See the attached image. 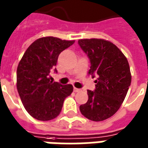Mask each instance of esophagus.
<instances>
[{"label":"esophagus","instance_id":"1","mask_svg":"<svg viewBox=\"0 0 148 148\" xmlns=\"http://www.w3.org/2000/svg\"><path fill=\"white\" fill-rule=\"evenodd\" d=\"M80 89H77V88H75V87H74V92H79V91H80Z\"/></svg>","mask_w":148,"mask_h":148}]
</instances>
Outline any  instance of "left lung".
Wrapping results in <instances>:
<instances>
[{
  "instance_id": "obj_1",
  "label": "left lung",
  "mask_w": 148,
  "mask_h": 148,
  "mask_svg": "<svg viewBox=\"0 0 148 148\" xmlns=\"http://www.w3.org/2000/svg\"><path fill=\"white\" fill-rule=\"evenodd\" d=\"M91 62L88 74L97 75L94 91L87 90L88 101L81 113L93 121H102L117 112L127 95L132 75L127 58L112 42L103 39L78 40Z\"/></svg>"
}]
</instances>
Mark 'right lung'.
I'll use <instances>...</instances> for the list:
<instances>
[{
	"label": "right lung",
	"instance_id": "right-lung-1",
	"mask_svg": "<svg viewBox=\"0 0 148 148\" xmlns=\"http://www.w3.org/2000/svg\"><path fill=\"white\" fill-rule=\"evenodd\" d=\"M74 41L53 36L39 38L27 47L18 64L17 91L26 111L36 120L57 117L65 98L73 92L72 85L53 82L49 74L56 66L59 54Z\"/></svg>",
	"mask_w": 148,
	"mask_h": 148
}]
</instances>
